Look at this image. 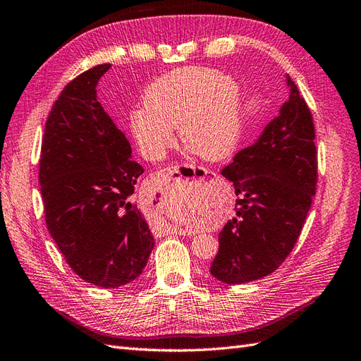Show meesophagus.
<instances>
[{
    "mask_svg": "<svg viewBox=\"0 0 361 361\" xmlns=\"http://www.w3.org/2000/svg\"><path fill=\"white\" fill-rule=\"evenodd\" d=\"M164 175H166V177H186V178H202V180L204 178L205 180L216 178L214 172L202 169V168H195V166H192V164H183V166H180V164H175V166H169L164 169ZM175 233L183 234V235L190 234V231L183 230V228L175 230Z\"/></svg>",
    "mask_w": 361,
    "mask_h": 361,
    "instance_id": "obj_1",
    "label": "esophagus"
}]
</instances>
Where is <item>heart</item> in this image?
<instances>
[{
    "instance_id": "heart-1",
    "label": "heart",
    "mask_w": 361,
    "mask_h": 361,
    "mask_svg": "<svg viewBox=\"0 0 361 361\" xmlns=\"http://www.w3.org/2000/svg\"><path fill=\"white\" fill-rule=\"evenodd\" d=\"M195 156L221 161L238 148L242 135V90L238 81L210 68L175 69L154 81L131 130L143 156L161 159L173 145V127Z\"/></svg>"
}]
</instances>
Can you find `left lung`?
Listing matches in <instances>:
<instances>
[{"mask_svg": "<svg viewBox=\"0 0 361 361\" xmlns=\"http://www.w3.org/2000/svg\"><path fill=\"white\" fill-rule=\"evenodd\" d=\"M289 99L252 145L222 175L233 183L235 216L219 233L210 274L225 284L260 280L276 271L300 238L317 181L314 123L286 75Z\"/></svg>", "mask_w": 361, "mask_h": 361, "instance_id": "obj_1", "label": "left lung"}]
</instances>
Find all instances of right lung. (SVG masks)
I'll return each instance as SVG.
<instances>
[{
    "label": "right lung",
    "mask_w": 361,
    "mask_h": 361,
    "mask_svg": "<svg viewBox=\"0 0 361 361\" xmlns=\"http://www.w3.org/2000/svg\"><path fill=\"white\" fill-rule=\"evenodd\" d=\"M110 66L92 68L61 90L45 123L39 183L48 231L71 269L118 289L142 274L154 238L133 201L143 168L97 97Z\"/></svg>",
    "instance_id": "obj_1"
}]
</instances>
